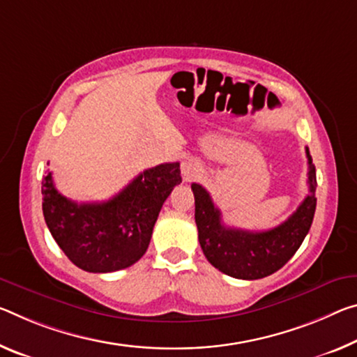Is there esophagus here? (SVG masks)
Here are the masks:
<instances>
[{
    "mask_svg": "<svg viewBox=\"0 0 357 357\" xmlns=\"http://www.w3.org/2000/svg\"><path fill=\"white\" fill-rule=\"evenodd\" d=\"M202 163L194 157H185L181 163V173H183L184 181L195 179L202 173Z\"/></svg>",
    "mask_w": 357,
    "mask_h": 357,
    "instance_id": "obj_1",
    "label": "esophagus"
}]
</instances>
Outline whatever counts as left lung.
Returning a JSON list of instances; mask_svg holds the SVG:
<instances>
[{
    "mask_svg": "<svg viewBox=\"0 0 357 357\" xmlns=\"http://www.w3.org/2000/svg\"><path fill=\"white\" fill-rule=\"evenodd\" d=\"M308 189L301 206L284 222L264 231L229 227L220 209L200 184H192L195 197V224L199 241L208 262L222 273L238 280H260L278 271L307 236L316 209V168L308 148Z\"/></svg>",
    "mask_w": 357,
    "mask_h": 357,
    "instance_id": "obj_1",
    "label": "left lung"
}]
</instances>
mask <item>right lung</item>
<instances>
[{
    "mask_svg": "<svg viewBox=\"0 0 357 357\" xmlns=\"http://www.w3.org/2000/svg\"><path fill=\"white\" fill-rule=\"evenodd\" d=\"M179 163L139 173L107 202L76 203L43 179V213L56 245L76 267L92 273L127 268L144 256L163 202L181 184Z\"/></svg>",
    "mask_w": 357,
    "mask_h": 357,
    "instance_id": "1",
    "label": "right lung"
}]
</instances>
